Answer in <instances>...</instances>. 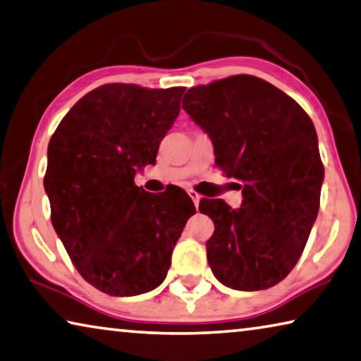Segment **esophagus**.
<instances>
[{"instance_id":"34e87169","label":"esophagus","mask_w":361,"mask_h":361,"mask_svg":"<svg viewBox=\"0 0 361 361\" xmlns=\"http://www.w3.org/2000/svg\"><path fill=\"white\" fill-rule=\"evenodd\" d=\"M188 194H190V197L192 199V202L196 204V207H197V205H199V201H201V194L196 192L194 190H190V191H188Z\"/></svg>"}]
</instances>
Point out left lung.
<instances>
[{"instance_id":"8db88e82","label":"left lung","mask_w":361,"mask_h":361,"mask_svg":"<svg viewBox=\"0 0 361 361\" xmlns=\"http://www.w3.org/2000/svg\"><path fill=\"white\" fill-rule=\"evenodd\" d=\"M183 109L209 133L216 167L243 183L236 210L221 199L199 204L215 225L205 244L212 271L231 289L271 288L299 262L318 215L324 169L313 122L254 75L192 87Z\"/></svg>"}]
</instances>
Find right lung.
Listing matches in <instances>:
<instances>
[{
    "label": "right lung",
    "mask_w": 361,
    "mask_h": 361,
    "mask_svg": "<svg viewBox=\"0 0 361 361\" xmlns=\"http://www.w3.org/2000/svg\"><path fill=\"white\" fill-rule=\"evenodd\" d=\"M185 88L107 83L85 94L51 136L44 191L51 221L85 281L101 293H149L167 276L188 219L190 196H154L135 175L156 162Z\"/></svg>",
    "instance_id": "add662e5"
}]
</instances>
